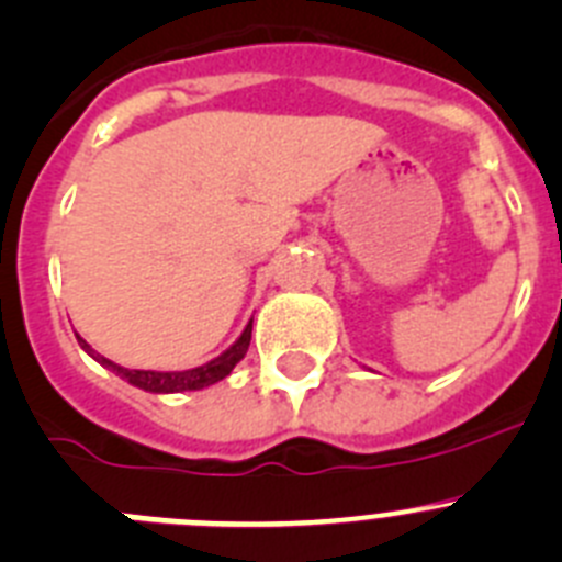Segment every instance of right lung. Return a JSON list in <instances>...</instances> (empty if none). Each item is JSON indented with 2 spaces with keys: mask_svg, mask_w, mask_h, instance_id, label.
I'll use <instances>...</instances> for the list:
<instances>
[{
  "mask_svg": "<svg viewBox=\"0 0 562 562\" xmlns=\"http://www.w3.org/2000/svg\"><path fill=\"white\" fill-rule=\"evenodd\" d=\"M77 340H80V346L86 349L88 355H91L97 363H102L104 369L113 371L115 376H122V380H127L130 385L140 387V391H149V393H182V391H202V387L207 385H216L218 380H224V376L229 374V371L235 369V366L244 360L246 349H249V340H251V322L246 324V329L240 333V338L235 340L233 346H229L227 352H222L218 358H213L210 363L204 366H196V369H186V371H144V369H124V366L113 363V360H108L104 355L93 352L91 346L86 344V340L77 335Z\"/></svg>",
  "mask_w": 562,
  "mask_h": 562,
  "instance_id": "add662e5",
  "label": "right lung"
}]
</instances>
